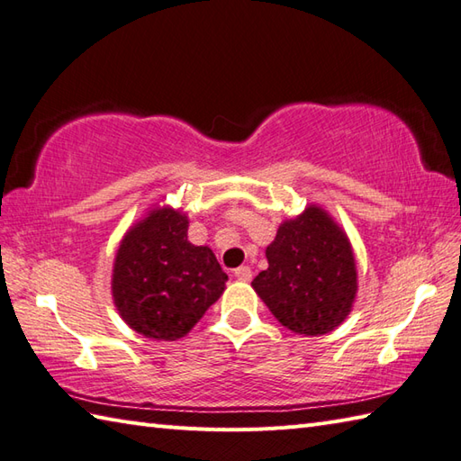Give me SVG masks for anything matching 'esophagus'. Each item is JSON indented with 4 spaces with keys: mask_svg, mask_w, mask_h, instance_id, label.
Listing matches in <instances>:
<instances>
[{
    "mask_svg": "<svg viewBox=\"0 0 461 461\" xmlns=\"http://www.w3.org/2000/svg\"><path fill=\"white\" fill-rule=\"evenodd\" d=\"M234 276H237L239 280H244V283H249V280L252 278V270L249 267H239L237 270H234Z\"/></svg>",
    "mask_w": 461,
    "mask_h": 461,
    "instance_id": "34e87169",
    "label": "esophagus"
}]
</instances>
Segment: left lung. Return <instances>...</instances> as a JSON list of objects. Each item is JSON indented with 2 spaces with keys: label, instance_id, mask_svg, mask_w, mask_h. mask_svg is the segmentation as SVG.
Returning a JSON list of instances; mask_svg holds the SVG:
<instances>
[{
  "label": "left lung",
  "instance_id": "left-lung-1",
  "mask_svg": "<svg viewBox=\"0 0 461 461\" xmlns=\"http://www.w3.org/2000/svg\"><path fill=\"white\" fill-rule=\"evenodd\" d=\"M268 268L252 288L288 330L304 336L332 332L350 314L358 275L346 232L324 209L310 204L285 221L267 247Z\"/></svg>",
  "mask_w": 461,
  "mask_h": 461
}]
</instances>
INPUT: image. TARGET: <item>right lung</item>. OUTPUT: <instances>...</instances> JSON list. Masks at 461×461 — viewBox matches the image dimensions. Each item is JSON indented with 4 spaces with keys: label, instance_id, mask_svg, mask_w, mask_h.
<instances>
[{
    "label": "right lung",
    "instance_id": "add662e5",
    "mask_svg": "<svg viewBox=\"0 0 461 461\" xmlns=\"http://www.w3.org/2000/svg\"><path fill=\"white\" fill-rule=\"evenodd\" d=\"M189 219L157 206L131 227L113 265V300L135 332L176 340L219 300L229 276L209 247L186 239Z\"/></svg>",
    "mask_w": 461,
    "mask_h": 461
}]
</instances>
